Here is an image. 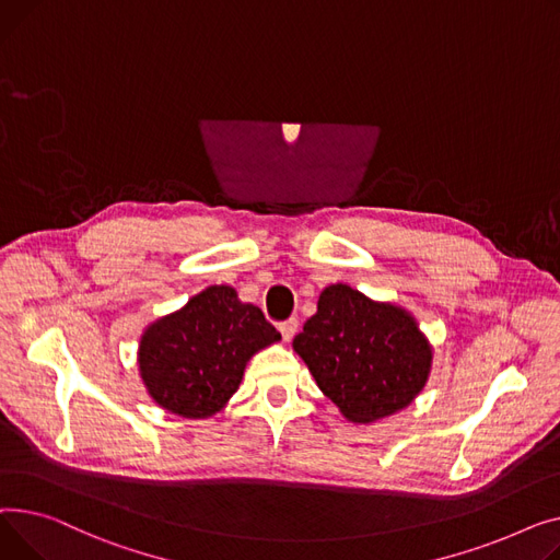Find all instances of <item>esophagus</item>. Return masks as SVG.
<instances>
[{
  "label": "esophagus",
  "mask_w": 560,
  "mask_h": 560,
  "mask_svg": "<svg viewBox=\"0 0 560 560\" xmlns=\"http://www.w3.org/2000/svg\"><path fill=\"white\" fill-rule=\"evenodd\" d=\"M295 330H299V318H287L280 323V335L284 341H291Z\"/></svg>",
  "instance_id": "1"
}]
</instances>
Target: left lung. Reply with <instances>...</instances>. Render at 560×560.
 I'll use <instances>...</instances> for the list:
<instances>
[{"label":"left lung","instance_id":"left-lung-1","mask_svg":"<svg viewBox=\"0 0 560 560\" xmlns=\"http://www.w3.org/2000/svg\"><path fill=\"white\" fill-rule=\"evenodd\" d=\"M293 350L352 422H373L411 405L432 369V348L413 316L348 284L323 289Z\"/></svg>","mask_w":560,"mask_h":560}]
</instances>
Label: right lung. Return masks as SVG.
I'll return each instance as SVG.
<instances>
[{
    "label": "right lung",
    "instance_id": "obj_1",
    "mask_svg": "<svg viewBox=\"0 0 560 560\" xmlns=\"http://www.w3.org/2000/svg\"><path fill=\"white\" fill-rule=\"evenodd\" d=\"M276 341L280 332L259 307L242 303L233 287L214 284L147 327L140 375L162 409L208 418L233 398L246 361Z\"/></svg>",
    "mask_w": 560,
    "mask_h": 560
}]
</instances>
